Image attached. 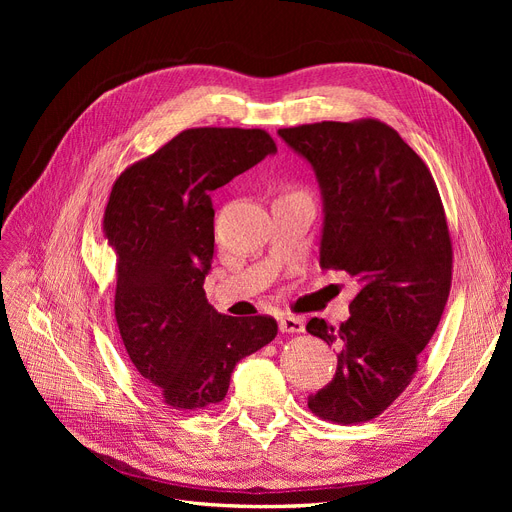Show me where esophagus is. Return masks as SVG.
<instances>
[{"label":"esophagus","instance_id":"34e87169","mask_svg":"<svg viewBox=\"0 0 512 512\" xmlns=\"http://www.w3.org/2000/svg\"><path fill=\"white\" fill-rule=\"evenodd\" d=\"M303 329H305V324L297 316L286 314V316L280 318V331L282 333H303Z\"/></svg>","mask_w":512,"mask_h":512}]
</instances>
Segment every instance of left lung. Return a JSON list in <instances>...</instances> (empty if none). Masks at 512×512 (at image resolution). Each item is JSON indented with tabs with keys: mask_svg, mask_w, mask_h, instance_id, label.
I'll use <instances>...</instances> for the list:
<instances>
[{
	"mask_svg": "<svg viewBox=\"0 0 512 512\" xmlns=\"http://www.w3.org/2000/svg\"><path fill=\"white\" fill-rule=\"evenodd\" d=\"M314 166L324 200L320 267L356 277L350 318L307 333L335 346L333 380L307 406L337 425L367 423L408 389L453 282V241L427 164L380 119L282 128Z\"/></svg>",
	"mask_w": 512,
	"mask_h": 512,
	"instance_id": "1",
	"label": "left lung"
}]
</instances>
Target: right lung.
Wrapping results in <instances>:
<instances>
[{
    "instance_id": "right-lung-1",
    "label": "right lung",
    "mask_w": 512,
    "mask_h": 512,
    "mask_svg": "<svg viewBox=\"0 0 512 512\" xmlns=\"http://www.w3.org/2000/svg\"><path fill=\"white\" fill-rule=\"evenodd\" d=\"M275 151L260 128H190L113 183L102 230L117 254L119 335L175 410L218 404L235 365L277 335L275 318L222 316L203 290L215 243L211 192Z\"/></svg>"
}]
</instances>
